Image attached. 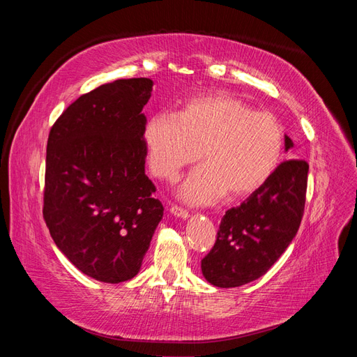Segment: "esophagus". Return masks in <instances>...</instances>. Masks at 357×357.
<instances>
[{"mask_svg": "<svg viewBox=\"0 0 357 357\" xmlns=\"http://www.w3.org/2000/svg\"><path fill=\"white\" fill-rule=\"evenodd\" d=\"M169 211L174 215H177V218H180V219H188L189 218V211L186 208L178 207V205H171Z\"/></svg>", "mask_w": 357, "mask_h": 357, "instance_id": "34e87169", "label": "esophagus"}]
</instances>
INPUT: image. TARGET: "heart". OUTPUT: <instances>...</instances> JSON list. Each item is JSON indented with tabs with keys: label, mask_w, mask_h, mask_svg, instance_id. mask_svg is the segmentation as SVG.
Masks as SVG:
<instances>
[{
	"label": "heart",
	"mask_w": 357,
	"mask_h": 357,
	"mask_svg": "<svg viewBox=\"0 0 357 357\" xmlns=\"http://www.w3.org/2000/svg\"><path fill=\"white\" fill-rule=\"evenodd\" d=\"M284 128L269 112L228 93L192 96L176 117L156 114L144 128L147 165L156 178L174 181L201 159L181 188L192 204H207L226 193L245 198L273 177L282 162Z\"/></svg>",
	"instance_id": "heart-1"
}]
</instances>
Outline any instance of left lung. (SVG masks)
Listing matches in <instances>:
<instances>
[{
  "instance_id": "left-lung-1",
  "label": "left lung",
  "mask_w": 357,
  "mask_h": 357,
  "mask_svg": "<svg viewBox=\"0 0 357 357\" xmlns=\"http://www.w3.org/2000/svg\"><path fill=\"white\" fill-rule=\"evenodd\" d=\"M286 150L294 147L286 135ZM308 164L282 162L273 177L241 205L226 211L202 274L218 287H238L262 277L284 253L305 208Z\"/></svg>"
}]
</instances>
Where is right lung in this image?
I'll return each mask as SVG.
<instances>
[{"label":"right lung","instance_id":"1","mask_svg":"<svg viewBox=\"0 0 357 357\" xmlns=\"http://www.w3.org/2000/svg\"><path fill=\"white\" fill-rule=\"evenodd\" d=\"M153 82L121 79L82 95L47 139L43 218L68 261L102 283L135 277L164 207L144 172Z\"/></svg>","mask_w":357,"mask_h":357}]
</instances>
